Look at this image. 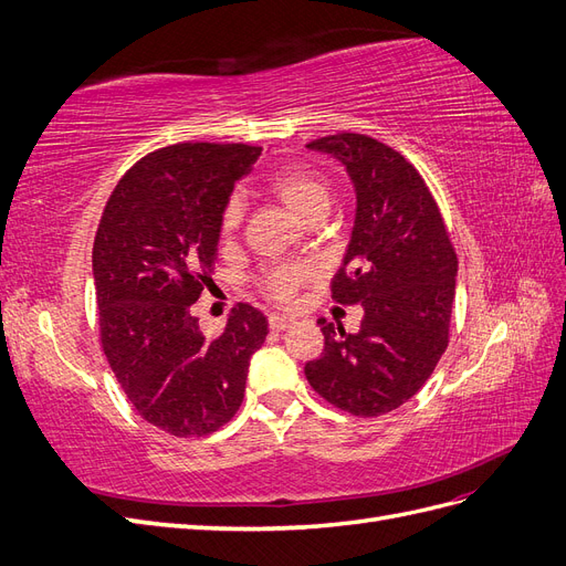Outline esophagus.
I'll use <instances>...</instances> for the list:
<instances>
[{
    "instance_id": "obj_1",
    "label": "esophagus",
    "mask_w": 566,
    "mask_h": 566,
    "mask_svg": "<svg viewBox=\"0 0 566 566\" xmlns=\"http://www.w3.org/2000/svg\"><path fill=\"white\" fill-rule=\"evenodd\" d=\"M295 323V318H290V316H281V314H273V316H269V328L271 331H285V328H290V325Z\"/></svg>"
}]
</instances>
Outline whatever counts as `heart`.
I'll use <instances>...</instances> for the list:
<instances>
[{
    "label": "heart",
    "instance_id": "1",
    "mask_svg": "<svg viewBox=\"0 0 566 566\" xmlns=\"http://www.w3.org/2000/svg\"><path fill=\"white\" fill-rule=\"evenodd\" d=\"M266 188L285 205L290 212H293L297 219H302L304 224H310L312 219H323L328 214L331 196H333L331 186L310 165H302V163L281 165L269 175ZM243 217H245V202L241 196L233 193L227 200L224 210H221V219H219L221 233L227 238L233 235L238 229H241ZM310 276H312L310 266L276 264V266H269L262 273L260 283L264 293L273 302L287 304L293 302L297 287L304 281H310Z\"/></svg>",
    "mask_w": 566,
    "mask_h": 566
}]
</instances>
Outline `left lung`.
I'll use <instances>...</instances> for the list:
<instances>
[{
	"mask_svg": "<svg viewBox=\"0 0 566 566\" xmlns=\"http://www.w3.org/2000/svg\"><path fill=\"white\" fill-rule=\"evenodd\" d=\"M306 148L347 167L356 217L333 300L361 304L358 333L321 323L325 347L304 366L314 391L352 416L375 418L406 403L449 347L458 256L430 188L401 153L342 132Z\"/></svg>",
	"mask_w": 566,
	"mask_h": 566,
	"instance_id": "8db88e82",
	"label": "left lung"
}]
</instances>
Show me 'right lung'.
<instances>
[{"instance_id": "1", "label": "right lung", "mask_w": 566, "mask_h": 566, "mask_svg": "<svg viewBox=\"0 0 566 566\" xmlns=\"http://www.w3.org/2000/svg\"><path fill=\"white\" fill-rule=\"evenodd\" d=\"M262 148L177 144L148 153L117 181L94 238L101 347L129 403L175 437H205L243 403L266 316L238 304L205 337L193 304L219 248L221 210Z\"/></svg>"}]
</instances>
